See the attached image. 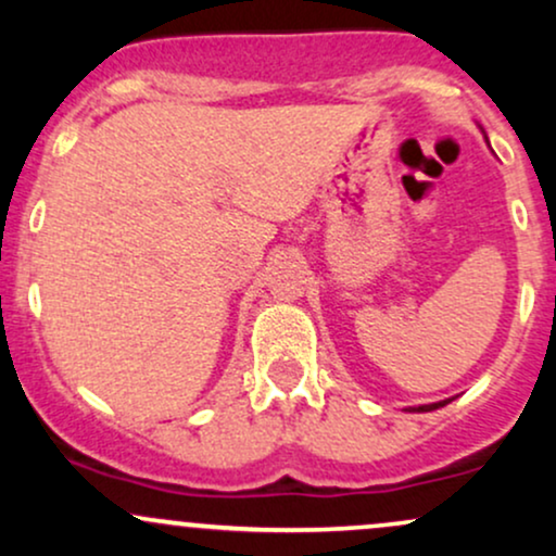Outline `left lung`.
<instances>
[{
    "instance_id": "left-lung-1",
    "label": "left lung",
    "mask_w": 556,
    "mask_h": 556,
    "mask_svg": "<svg viewBox=\"0 0 556 556\" xmlns=\"http://www.w3.org/2000/svg\"><path fill=\"white\" fill-rule=\"evenodd\" d=\"M446 402L452 400H439V402H429V405H418V407H405V413H431V410H439V407H444Z\"/></svg>"
}]
</instances>
